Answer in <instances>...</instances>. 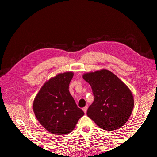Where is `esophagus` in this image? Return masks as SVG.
Masks as SVG:
<instances>
[{"instance_id":"1","label":"esophagus","mask_w":157,"mask_h":157,"mask_svg":"<svg viewBox=\"0 0 157 157\" xmlns=\"http://www.w3.org/2000/svg\"><path fill=\"white\" fill-rule=\"evenodd\" d=\"M87 109H88V106H86V107H84L82 108V110H83V111H84L85 113H86Z\"/></svg>"}]
</instances>
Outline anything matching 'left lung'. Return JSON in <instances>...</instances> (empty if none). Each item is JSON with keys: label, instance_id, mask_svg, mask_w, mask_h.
Segmentation results:
<instances>
[{"label": "left lung", "instance_id": "obj_1", "mask_svg": "<svg viewBox=\"0 0 157 157\" xmlns=\"http://www.w3.org/2000/svg\"><path fill=\"white\" fill-rule=\"evenodd\" d=\"M82 78L91 86L95 98L87 115L104 130H115L124 126L134 106L130 88L105 69L84 73Z\"/></svg>", "mask_w": 157, "mask_h": 157}]
</instances>
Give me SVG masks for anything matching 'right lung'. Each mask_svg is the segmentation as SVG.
<instances>
[{"instance_id": "right-lung-1", "label": "right lung", "mask_w": 157, "mask_h": 157, "mask_svg": "<svg viewBox=\"0 0 157 157\" xmlns=\"http://www.w3.org/2000/svg\"><path fill=\"white\" fill-rule=\"evenodd\" d=\"M74 73L57 74L45 82L33 103L35 115L45 129L55 135L72 132L84 115L71 96L69 86Z\"/></svg>"}]
</instances>
